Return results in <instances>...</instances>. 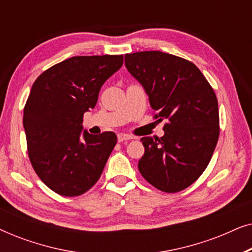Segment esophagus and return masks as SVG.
I'll return each mask as SVG.
<instances>
[{"instance_id":"esophagus-1","label":"esophagus","mask_w":252,"mask_h":252,"mask_svg":"<svg viewBox=\"0 0 252 252\" xmlns=\"http://www.w3.org/2000/svg\"><path fill=\"white\" fill-rule=\"evenodd\" d=\"M132 139H133V136L128 135V134H124V133L118 134V142H124V141H128Z\"/></svg>"}]
</instances>
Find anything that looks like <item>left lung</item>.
Here are the masks:
<instances>
[{
  "label": "left lung",
  "mask_w": 252,
  "mask_h": 252,
  "mask_svg": "<svg viewBox=\"0 0 252 252\" xmlns=\"http://www.w3.org/2000/svg\"><path fill=\"white\" fill-rule=\"evenodd\" d=\"M129 73L149 96L154 119L164 136L141 139L144 155L139 171L155 188L178 192L205 171L219 139L215 91L194 63L161 51L126 54Z\"/></svg>",
  "instance_id": "obj_1"
}]
</instances>
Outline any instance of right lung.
Masks as SVG:
<instances>
[{"label": "right lung", "mask_w": 252, "mask_h": 252, "mask_svg": "<svg viewBox=\"0 0 252 252\" xmlns=\"http://www.w3.org/2000/svg\"><path fill=\"white\" fill-rule=\"evenodd\" d=\"M123 63V55L75 56L34 81L24 108L27 151L37 177L57 194L82 195L101 177L117 135L82 133V118Z\"/></svg>", "instance_id": "obj_1"}]
</instances>
